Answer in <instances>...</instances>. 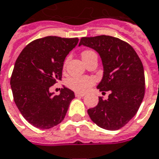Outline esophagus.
<instances>
[{"label": "esophagus", "instance_id": "esophagus-1", "mask_svg": "<svg viewBox=\"0 0 159 159\" xmlns=\"http://www.w3.org/2000/svg\"><path fill=\"white\" fill-rule=\"evenodd\" d=\"M85 94L84 93H79V92H75V97H84Z\"/></svg>", "mask_w": 159, "mask_h": 159}]
</instances>
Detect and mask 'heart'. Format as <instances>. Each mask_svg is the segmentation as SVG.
<instances>
[{"mask_svg":"<svg viewBox=\"0 0 159 159\" xmlns=\"http://www.w3.org/2000/svg\"><path fill=\"white\" fill-rule=\"evenodd\" d=\"M94 53L91 50H84L82 53V58L83 60H85L87 57ZM95 80L92 77L89 76H73L70 77L67 82V85L73 90L77 92H85L90 88L91 85H93Z\"/></svg>","mask_w":159,"mask_h":159,"instance_id":"heart-1","label":"heart"}]
</instances>
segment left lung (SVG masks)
<instances>
[{
    "label": "left lung",
    "mask_w": 159,
    "mask_h": 159,
    "mask_svg": "<svg viewBox=\"0 0 159 159\" xmlns=\"http://www.w3.org/2000/svg\"><path fill=\"white\" fill-rule=\"evenodd\" d=\"M81 45L99 54L103 75L98 89L111 91L107 100L99 98L98 105L89 109V116L102 129H119L136 115L143 101L145 89L143 63L129 43L113 36L83 37Z\"/></svg>",
    "instance_id": "1"
}]
</instances>
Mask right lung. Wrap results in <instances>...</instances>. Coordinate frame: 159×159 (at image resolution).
I'll use <instances>...</instances> for the list:
<instances>
[{"label":"right lung","instance_id":"1","mask_svg":"<svg viewBox=\"0 0 159 159\" xmlns=\"http://www.w3.org/2000/svg\"><path fill=\"white\" fill-rule=\"evenodd\" d=\"M77 43L78 38L36 39L16 59L10 78L14 101L23 117L36 128L47 129L59 125L75 98L66 87L58 96L50 93L49 88L61 80L65 57Z\"/></svg>","mask_w":159,"mask_h":159}]
</instances>
